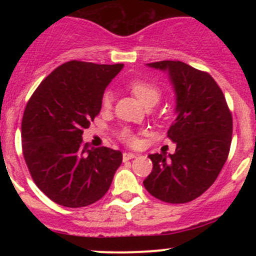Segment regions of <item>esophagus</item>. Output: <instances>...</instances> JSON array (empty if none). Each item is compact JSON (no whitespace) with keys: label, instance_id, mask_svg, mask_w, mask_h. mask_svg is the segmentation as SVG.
Returning a JSON list of instances; mask_svg holds the SVG:
<instances>
[{"label":"esophagus","instance_id":"1","mask_svg":"<svg viewBox=\"0 0 256 256\" xmlns=\"http://www.w3.org/2000/svg\"><path fill=\"white\" fill-rule=\"evenodd\" d=\"M136 156H138V154H131V152H125V154H122V158H124V161H128V160L135 158Z\"/></svg>","mask_w":256,"mask_h":256}]
</instances>
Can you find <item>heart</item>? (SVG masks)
I'll return each mask as SVG.
<instances>
[{
	"label": "heart",
	"instance_id": "1",
	"mask_svg": "<svg viewBox=\"0 0 256 256\" xmlns=\"http://www.w3.org/2000/svg\"><path fill=\"white\" fill-rule=\"evenodd\" d=\"M128 89H130V92L138 98V102L146 108H152L154 105H156L157 102H160L162 95L161 89H160L156 84L146 82V80H140V79L132 80V82H128ZM112 99H114V95L112 90H106V92H104V94H102V106L104 108V109H110L112 105ZM118 135H120L121 140L125 141L126 144H138V138H136L135 134H134L128 128H121Z\"/></svg>",
	"mask_w": 256,
	"mask_h": 256
}]
</instances>
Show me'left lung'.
I'll list each match as a JSON object with an SVG mask.
<instances>
[{
	"label": "left lung",
	"instance_id": "1",
	"mask_svg": "<svg viewBox=\"0 0 256 256\" xmlns=\"http://www.w3.org/2000/svg\"><path fill=\"white\" fill-rule=\"evenodd\" d=\"M147 66L168 72L176 92V118L167 136L177 146L174 154H150L154 167L144 186L162 202H190L213 184L228 158L232 112L222 89L206 72L180 60Z\"/></svg>",
	"mask_w": 256,
	"mask_h": 256
}]
</instances>
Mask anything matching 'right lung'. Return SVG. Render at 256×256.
<instances>
[{"mask_svg": "<svg viewBox=\"0 0 256 256\" xmlns=\"http://www.w3.org/2000/svg\"><path fill=\"white\" fill-rule=\"evenodd\" d=\"M122 66L66 62L28 100L22 118L23 157L37 187L56 204L86 207L112 186L122 154L90 148L82 135L102 110V94Z\"/></svg>", "mask_w": 256, "mask_h": 256, "instance_id": "add662e5", "label": "right lung"}]
</instances>
